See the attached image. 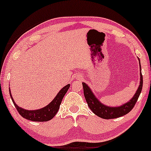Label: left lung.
Masks as SVG:
<instances>
[{"mask_svg":"<svg viewBox=\"0 0 151 151\" xmlns=\"http://www.w3.org/2000/svg\"><path fill=\"white\" fill-rule=\"evenodd\" d=\"M138 60H139V71H140V73H139L140 79H139V86H138V88L137 89L136 92H135L132 98L127 102H126V103L120 105V106L110 107L104 105L94 95L90 87L84 82L82 83L85 99H86L87 104H88V106L89 107L90 109L94 114L97 115L99 117L102 118V119H110L121 117V116H124V115L127 114V113L131 111L135 104H136L138 98H139V96L142 88V83H143L142 73H141L140 61H139V58H138Z\"/></svg>","mask_w":151,"mask_h":151,"instance_id":"1","label":"left lung"}]
</instances>
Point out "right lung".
<instances>
[{
    "mask_svg": "<svg viewBox=\"0 0 151 151\" xmlns=\"http://www.w3.org/2000/svg\"><path fill=\"white\" fill-rule=\"evenodd\" d=\"M69 87L70 84H68L63 87V88H62V89H60V91H59L57 96L54 97V99H53L49 105L43 107V108H41V109L33 110H25L24 108H21V107L18 106L15 103L13 97H12L10 89H9V91H10L9 93H10V97L12 99V102H13L14 105L16 107L19 113L23 118L27 119V120L32 121V122H48V121L51 120L57 114L59 109H60V106L62 102V100H63V97H64L65 94H66L68 90L69 89Z\"/></svg>",
    "mask_w": 151,
    "mask_h": 151,
    "instance_id": "1",
    "label": "right lung"
}]
</instances>
